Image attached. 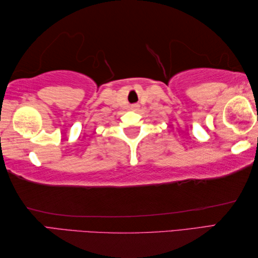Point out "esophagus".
<instances>
[{
	"label": "esophagus",
	"mask_w": 258,
	"mask_h": 258,
	"mask_svg": "<svg viewBox=\"0 0 258 258\" xmlns=\"http://www.w3.org/2000/svg\"><path fill=\"white\" fill-rule=\"evenodd\" d=\"M138 107H139V105H136V104H135V105H132V108H133V109H136Z\"/></svg>",
	"instance_id": "obj_1"
}]
</instances>
